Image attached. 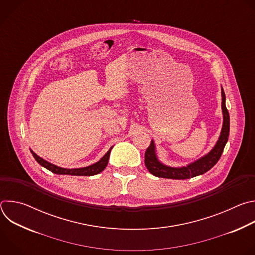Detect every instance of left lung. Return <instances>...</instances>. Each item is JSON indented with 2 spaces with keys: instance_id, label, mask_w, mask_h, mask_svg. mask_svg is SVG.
Wrapping results in <instances>:
<instances>
[{
  "instance_id": "1",
  "label": "left lung",
  "mask_w": 255,
  "mask_h": 255,
  "mask_svg": "<svg viewBox=\"0 0 255 255\" xmlns=\"http://www.w3.org/2000/svg\"><path fill=\"white\" fill-rule=\"evenodd\" d=\"M222 93V113H223V126L222 130L218 139L217 143L213 149L200 159L188 164L187 166L180 167H171L163 164L158 160L156 155V148L154 141L151 140V143L148 148L145 151V166L147 167L150 173L157 177L163 178H172V179H187L197 175H201L208 170H210L220 159L225 145L228 141L229 131H230V117L226 108V97L223 88H221Z\"/></svg>"
}]
</instances>
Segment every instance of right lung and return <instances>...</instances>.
Segmentation results:
<instances>
[{"label": "right lung", "mask_w": 255, "mask_h": 255, "mask_svg": "<svg viewBox=\"0 0 255 255\" xmlns=\"http://www.w3.org/2000/svg\"><path fill=\"white\" fill-rule=\"evenodd\" d=\"M113 146L108 150V152L96 163L86 166V167H80V168H63V167H59L55 164H52L50 162H48L47 160L41 158L40 156H38L35 152H33L31 150V153L33 155V157L35 158V160L37 161L41 166L45 167L46 169L50 170L53 173L56 174H67V175H85V176H90V175H95L98 174L100 172H102L109 161V157H110V153L112 150Z\"/></svg>", "instance_id": "add662e5"}]
</instances>
